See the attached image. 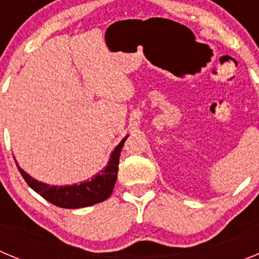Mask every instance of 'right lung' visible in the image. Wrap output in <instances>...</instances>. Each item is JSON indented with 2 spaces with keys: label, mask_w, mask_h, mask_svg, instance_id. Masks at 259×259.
Returning <instances> with one entry per match:
<instances>
[{
  "label": "right lung",
  "mask_w": 259,
  "mask_h": 259,
  "mask_svg": "<svg viewBox=\"0 0 259 259\" xmlns=\"http://www.w3.org/2000/svg\"><path fill=\"white\" fill-rule=\"evenodd\" d=\"M126 138L127 137H125L121 141V143L116 147L106 169L101 170V173L97 174L90 181L82 182L80 185L64 186V187L49 186L42 182L36 181L31 176H28L19 166H18V169H19L24 181L27 182V185L51 204L66 209L92 206L98 202L104 201L111 196L113 187H115L116 179H117L118 158H120L121 150H122V146H124Z\"/></svg>",
  "instance_id": "obj_1"
}]
</instances>
